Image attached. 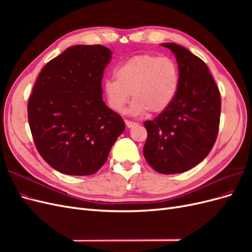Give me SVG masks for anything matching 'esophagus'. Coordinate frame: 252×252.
I'll list each match as a JSON object with an SVG mask.
<instances>
[{"label": "esophagus", "instance_id": "34e87169", "mask_svg": "<svg viewBox=\"0 0 252 252\" xmlns=\"http://www.w3.org/2000/svg\"><path fill=\"white\" fill-rule=\"evenodd\" d=\"M125 124L128 128H132V127L138 125V123H135V122H132V121H129V120H125Z\"/></svg>", "mask_w": 252, "mask_h": 252}]
</instances>
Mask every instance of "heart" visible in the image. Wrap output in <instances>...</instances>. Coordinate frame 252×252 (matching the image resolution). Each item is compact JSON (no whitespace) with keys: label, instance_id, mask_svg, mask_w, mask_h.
I'll return each instance as SVG.
<instances>
[{"label":"heart","instance_id":"1","mask_svg":"<svg viewBox=\"0 0 252 252\" xmlns=\"http://www.w3.org/2000/svg\"><path fill=\"white\" fill-rule=\"evenodd\" d=\"M114 79H107L103 91L109 107L123 112L131 96L133 114L161 113L169 107L180 86V69L168 57L135 56L117 67Z\"/></svg>","mask_w":252,"mask_h":252}]
</instances>
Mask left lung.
<instances>
[{
    "label": "left lung",
    "mask_w": 252,
    "mask_h": 252,
    "mask_svg": "<svg viewBox=\"0 0 252 252\" xmlns=\"http://www.w3.org/2000/svg\"><path fill=\"white\" fill-rule=\"evenodd\" d=\"M177 58L180 86L173 102L152 121L144 122V157L157 172L181 173L209 155L220 126V95L207 65L185 47L164 43Z\"/></svg>",
    "instance_id": "obj_1"
}]
</instances>
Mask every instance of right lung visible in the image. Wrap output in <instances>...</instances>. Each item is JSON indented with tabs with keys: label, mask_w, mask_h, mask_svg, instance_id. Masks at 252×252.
I'll use <instances>...</instances> for the list:
<instances>
[{
	"label": "right lung",
	"mask_w": 252,
	"mask_h": 252,
	"mask_svg": "<svg viewBox=\"0 0 252 252\" xmlns=\"http://www.w3.org/2000/svg\"><path fill=\"white\" fill-rule=\"evenodd\" d=\"M111 51L75 45L43 67L30 94L28 123L36 150L52 168L69 175L95 173L125 123L102 97Z\"/></svg>",
	"instance_id": "obj_1"
}]
</instances>
